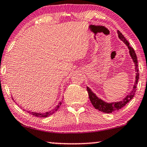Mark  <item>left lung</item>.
Wrapping results in <instances>:
<instances>
[{
	"mask_svg": "<svg viewBox=\"0 0 147 147\" xmlns=\"http://www.w3.org/2000/svg\"><path fill=\"white\" fill-rule=\"evenodd\" d=\"M118 37L122 40V41L124 42V43L127 45V47L129 49V52L130 54V56L133 59V61L134 64H135V70L136 71V81L135 84H134L133 89H132V92H130L129 95H128L121 102H118L116 103H106L104 101H102V100H100L94 94L93 92L91 91V90L89 88L87 87V90L88 92V95H89V98L90 101H91L92 105L94 106V107L100 111L103 112L104 113H112L115 111H118L120 109H121L122 107H124L128 102H130V100L132 99V98L134 97V94L136 93V84L138 83V80H139V73H138V61H137V57H136V55L134 51V49L130 46V44L128 43V41L125 39V37H124L123 35L120 33L119 31H118Z\"/></svg>",
	"mask_w": 147,
	"mask_h": 147,
	"instance_id": "left-lung-1",
	"label": "left lung"
}]
</instances>
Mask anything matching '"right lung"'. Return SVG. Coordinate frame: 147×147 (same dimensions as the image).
Listing matches in <instances>:
<instances>
[{"label":"right lung","mask_w":147,"mask_h":147,"mask_svg":"<svg viewBox=\"0 0 147 147\" xmlns=\"http://www.w3.org/2000/svg\"><path fill=\"white\" fill-rule=\"evenodd\" d=\"M61 103H62V102H60L59 104H58V105L57 106V107H56L55 109H53V110H51V111H49V112H45V113H37V112H29V113L32 114L33 116H35L36 117H39V118L47 117V116H49L50 115H52L54 112H55V111H57L58 108H59L60 107V106L61 105Z\"/></svg>","instance_id":"right-lung-1"}]
</instances>
